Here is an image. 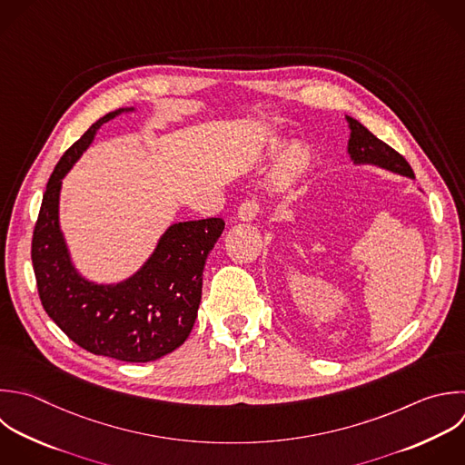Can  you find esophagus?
I'll return each instance as SVG.
<instances>
[{"mask_svg": "<svg viewBox=\"0 0 465 465\" xmlns=\"http://www.w3.org/2000/svg\"><path fill=\"white\" fill-rule=\"evenodd\" d=\"M258 213H260V202H258V198L251 196L240 203L236 216L243 222H249V220H254L258 216Z\"/></svg>", "mask_w": 465, "mask_h": 465, "instance_id": "34e87169", "label": "esophagus"}]
</instances>
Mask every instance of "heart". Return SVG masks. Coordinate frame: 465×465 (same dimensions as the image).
Instances as JSON below:
<instances>
[{"instance_id": "heart-1", "label": "heart", "mask_w": 465, "mask_h": 465, "mask_svg": "<svg viewBox=\"0 0 465 465\" xmlns=\"http://www.w3.org/2000/svg\"><path fill=\"white\" fill-rule=\"evenodd\" d=\"M309 165V153L305 147L296 145L291 147L283 158L280 160L278 167H276V180L280 182H291L294 178H298Z\"/></svg>"}]
</instances>
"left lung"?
<instances>
[{
    "label": "left lung",
    "instance_id": "1",
    "mask_svg": "<svg viewBox=\"0 0 465 465\" xmlns=\"http://www.w3.org/2000/svg\"><path fill=\"white\" fill-rule=\"evenodd\" d=\"M351 127V140H349V154L356 163H374L392 173L414 178V173L407 160L389 147L385 142L378 140L369 129H365L358 120L347 116Z\"/></svg>",
    "mask_w": 465,
    "mask_h": 465
}]
</instances>
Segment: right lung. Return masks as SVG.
Instances as JSON below:
<instances>
[{"label": "right lung", "mask_w": 465, "mask_h": 465, "mask_svg": "<svg viewBox=\"0 0 465 465\" xmlns=\"http://www.w3.org/2000/svg\"><path fill=\"white\" fill-rule=\"evenodd\" d=\"M109 113L65 151L54 167L33 232V267L44 309L80 347L122 361H153L178 349L193 331L205 260L225 222L207 218L174 223L145 267L114 287L80 278L58 227L62 178L89 147Z\"/></svg>", "instance_id": "obj_1"}]
</instances>
